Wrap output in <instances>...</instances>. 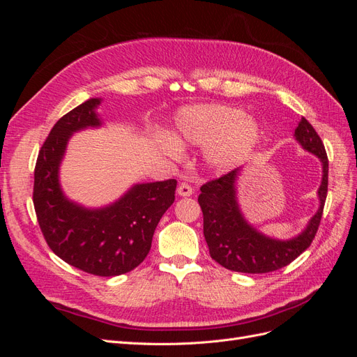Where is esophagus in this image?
Segmentation results:
<instances>
[{"label":"esophagus","mask_w":357,"mask_h":357,"mask_svg":"<svg viewBox=\"0 0 357 357\" xmlns=\"http://www.w3.org/2000/svg\"><path fill=\"white\" fill-rule=\"evenodd\" d=\"M177 193L180 197H190L193 193V189L188 185V183H181V185L177 188Z\"/></svg>","instance_id":"1"}]
</instances>
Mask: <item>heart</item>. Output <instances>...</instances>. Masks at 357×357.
Wrapping results in <instances>:
<instances>
[{"instance_id": "heart-1", "label": "heart", "mask_w": 357, "mask_h": 357, "mask_svg": "<svg viewBox=\"0 0 357 357\" xmlns=\"http://www.w3.org/2000/svg\"><path fill=\"white\" fill-rule=\"evenodd\" d=\"M172 135L158 134L155 146L171 158H178L185 146H204L205 164L214 171L234 169L261 143L262 128L257 119L240 107L195 104L183 107L174 117Z\"/></svg>"}]
</instances>
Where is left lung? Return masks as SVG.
Returning <instances> with one entry per match:
<instances>
[{
    "instance_id": "obj_1",
    "label": "left lung",
    "mask_w": 357,
    "mask_h": 357,
    "mask_svg": "<svg viewBox=\"0 0 357 357\" xmlns=\"http://www.w3.org/2000/svg\"><path fill=\"white\" fill-rule=\"evenodd\" d=\"M295 139L308 153L319 158L321 164V183L317 190L319 208L298 235L278 240L257 231L244 218L238 204V181L243 167L201 188L198 202L204 214V236L210 255L226 269L245 274H264L294 262L305 252L319 229L323 205L328 193V156L316 129L305 117L295 129Z\"/></svg>"
}]
</instances>
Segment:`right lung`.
<instances>
[{
    "label": "right lung",
    "mask_w": 357,
    "mask_h": 357,
    "mask_svg": "<svg viewBox=\"0 0 357 357\" xmlns=\"http://www.w3.org/2000/svg\"><path fill=\"white\" fill-rule=\"evenodd\" d=\"M101 98L77 105L52 128L34 171V208L43 235L71 266L101 277L132 271L152 247L156 226L174 202V178L137 183L117 201L89 208L71 201L62 190L59 169L73 134L102 126L96 113Z\"/></svg>",
    "instance_id": "obj_1"
}]
</instances>
